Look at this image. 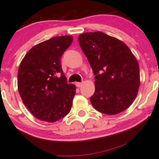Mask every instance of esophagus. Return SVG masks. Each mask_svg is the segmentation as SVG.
Instances as JSON below:
<instances>
[{"instance_id": "esophagus-1", "label": "esophagus", "mask_w": 159, "mask_h": 159, "mask_svg": "<svg viewBox=\"0 0 159 159\" xmlns=\"http://www.w3.org/2000/svg\"><path fill=\"white\" fill-rule=\"evenodd\" d=\"M82 83H80V82H77V83H75V86H76L78 88H79V87H80L82 86Z\"/></svg>"}]
</instances>
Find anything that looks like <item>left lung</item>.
<instances>
[{"label":"left lung","instance_id":"left-lung-1","mask_svg":"<svg viewBox=\"0 0 159 159\" xmlns=\"http://www.w3.org/2000/svg\"><path fill=\"white\" fill-rule=\"evenodd\" d=\"M79 43L95 75V92L90 98L95 109L108 115L127 109L140 85L139 66L131 50L100 31L80 34Z\"/></svg>","mask_w":159,"mask_h":159}]
</instances>
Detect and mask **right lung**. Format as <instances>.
<instances>
[{
	"mask_svg": "<svg viewBox=\"0 0 159 159\" xmlns=\"http://www.w3.org/2000/svg\"><path fill=\"white\" fill-rule=\"evenodd\" d=\"M72 42V36L63 35L40 43L28 52L19 66V93L39 120L53 123L70 112L75 86L67 83L61 58Z\"/></svg>",
	"mask_w": 159,
	"mask_h": 159,
	"instance_id": "right-lung-1",
	"label": "right lung"
}]
</instances>
